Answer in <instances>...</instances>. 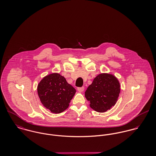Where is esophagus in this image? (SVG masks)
Returning <instances> with one entry per match:
<instances>
[{
    "label": "esophagus",
    "mask_w": 156,
    "mask_h": 156,
    "mask_svg": "<svg viewBox=\"0 0 156 156\" xmlns=\"http://www.w3.org/2000/svg\"><path fill=\"white\" fill-rule=\"evenodd\" d=\"M84 89H85V87H78V88H77V90H78V91H79V92H83V91L84 90Z\"/></svg>",
    "instance_id": "34e87169"
}]
</instances>
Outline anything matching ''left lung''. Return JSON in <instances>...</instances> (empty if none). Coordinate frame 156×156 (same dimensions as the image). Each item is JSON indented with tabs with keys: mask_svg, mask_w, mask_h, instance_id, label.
Here are the masks:
<instances>
[{
	"mask_svg": "<svg viewBox=\"0 0 156 156\" xmlns=\"http://www.w3.org/2000/svg\"><path fill=\"white\" fill-rule=\"evenodd\" d=\"M120 92L117 79L109 74L97 76L85 91V97L90 107L95 111L105 112L116 103Z\"/></svg>",
	"mask_w": 156,
	"mask_h": 156,
	"instance_id": "1",
	"label": "left lung"
}]
</instances>
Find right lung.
Here are the masks:
<instances>
[{"label": "right lung", "mask_w": 156, "mask_h": 156, "mask_svg": "<svg viewBox=\"0 0 156 156\" xmlns=\"http://www.w3.org/2000/svg\"><path fill=\"white\" fill-rule=\"evenodd\" d=\"M37 90L45 108L55 113L66 110L76 92L64 77L58 73L44 77L38 84Z\"/></svg>", "instance_id": "right-lung-1"}]
</instances>
